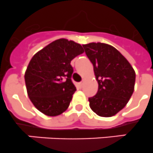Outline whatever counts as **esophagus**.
Returning a JSON list of instances; mask_svg holds the SVG:
<instances>
[{"instance_id": "34e87169", "label": "esophagus", "mask_w": 153, "mask_h": 153, "mask_svg": "<svg viewBox=\"0 0 153 153\" xmlns=\"http://www.w3.org/2000/svg\"><path fill=\"white\" fill-rule=\"evenodd\" d=\"M84 83H85V79H83V80H82V82H81V83L79 84V85H80V86H81V88H82V87H83V85H84Z\"/></svg>"}]
</instances>
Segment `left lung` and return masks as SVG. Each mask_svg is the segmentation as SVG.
I'll return each mask as SVG.
<instances>
[{
    "instance_id": "obj_1",
    "label": "left lung",
    "mask_w": 153,
    "mask_h": 153,
    "mask_svg": "<svg viewBox=\"0 0 153 153\" xmlns=\"http://www.w3.org/2000/svg\"><path fill=\"white\" fill-rule=\"evenodd\" d=\"M94 66L98 83L91 109L100 117L114 116L126 105L134 91L136 73L126 58L114 46L101 42L82 45Z\"/></svg>"
}]
</instances>
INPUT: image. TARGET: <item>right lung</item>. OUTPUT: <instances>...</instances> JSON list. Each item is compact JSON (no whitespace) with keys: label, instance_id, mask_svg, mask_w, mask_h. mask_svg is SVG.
<instances>
[{"label":"right lung","instance_id":"right-lung-1","mask_svg":"<svg viewBox=\"0 0 153 153\" xmlns=\"http://www.w3.org/2000/svg\"><path fill=\"white\" fill-rule=\"evenodd\" d=\"M83 53L79 43L59 39L33 56L24 78L29 98L38 111L55 117L68 109L76 91L71 80L73 68L70 63Z\"/></svg>","mask_w":153,"mask_h":153}]
</instances>
